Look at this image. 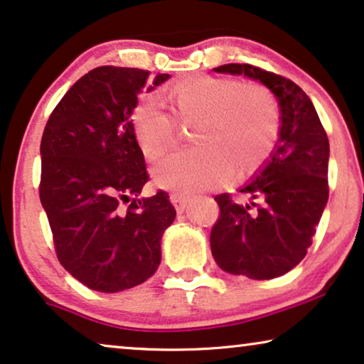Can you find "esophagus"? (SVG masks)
<instances>
[{"mask_svg":"<svg viewBox=\"0 0 364 364\" xmlns=\"http://www.w3.org/2000/svg\"><path fill=\"white\" fill-rule=\"evenodd\" d=\"M171 202L173 207H176L177 213H183V210H186V207H187L188 198L182 193H171Z\"/></svg>","mask_w":364,"mask_h":364,"instance_id":"34e87169","label":"esophagus"}]
</instances>
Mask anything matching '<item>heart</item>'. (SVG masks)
<instances>
[{"instance_id":"heart-1","label":"heart","mask_w":364,"mask_h":364,"mask_svg":"<svg viewBox=\"0 0 364 364\" xmlns=\"http://www.w3.org/2000/svg\"><path fill=\"white\" fill-rule=\"evenodd\" d=\"M167 114L146 98L131 113L141 154L154 161L177 139V125L191 128V149L172 152L152 167L157 187L198 192L255 176L267 164L281 133V112L271 90L236 78L193 75L162 90Z\"/></svg>"}]
</instances>
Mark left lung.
I'll use <instances>...</instances> for the list:
<instances>
[{
  "instance_id": "8db88e82",
  "label": "left lung",
  "mask_w": 364,
  "mask_h": 364,
  "mask_svg": "<svg viewBox=\"0 0 364 364\" xmlns=\"http://www.w3.org/2000/svg\"><path fill=\"white\" fill-rule=\"evenodd\" d=\"M220 73L259 80L281 107V133L264 169L241 188L247 205L230 193L215 197L220 217L210 233L221 269L250 279H274L296 267L312 245L328 200L330 144L314 103L289 78L250 64H226Z\"/></svg>"
}]
</instances>
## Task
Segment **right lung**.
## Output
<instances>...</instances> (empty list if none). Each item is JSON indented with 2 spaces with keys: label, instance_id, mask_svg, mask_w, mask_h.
<instances>
[{
  "label": "right lung",
  "instance_id": "right-lung-1",
  "mask_svg": "<svg viewBox=\"0 0 364 364\" xmlns=\"http://www.w3.org/2000/svg\"><path fill=\"white\" fill-rule=\"evenodd\" d=\"M149 73L93 68L57 103L42 134L39 197L57 259L92 291L119 292L149 279L176 218L167 192L138 198L149 176L129 117ZM169 77L159 73L152 85Z\"/></svg>",
  "mask_w": 364,
  "mask_h": 364
}]
</instances>
